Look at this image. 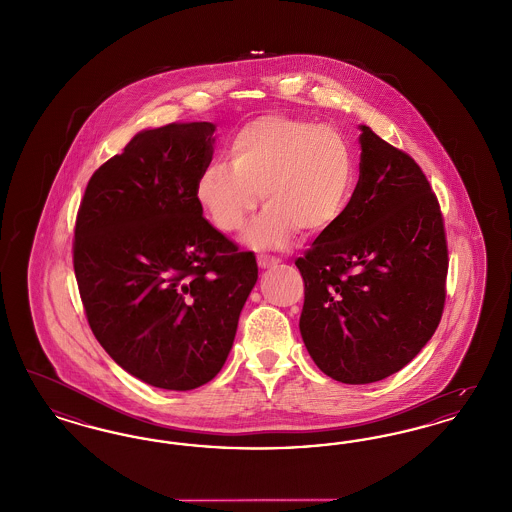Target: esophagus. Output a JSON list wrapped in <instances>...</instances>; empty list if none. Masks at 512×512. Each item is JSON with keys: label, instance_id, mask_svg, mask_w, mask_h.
<instances>
[{"label": "esophagus", "instance_id": "34e87169", "mask_svg": "<svg viewBox=\"0 0 512 512\" xmlns=\"http://www.w3.org/2000/svg\"><path fill=\"white\" fill-rule=\"evenodd\" d=\"M257 263H259V266L261 268H270V266H276L278 263H280V259L278 257H270V255H259L257 257Z\"/></svg>", "mask_w": 512, "mask_h": 512}]
</instances>
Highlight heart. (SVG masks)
Here are the masks:
<instances>
[{
  "instance_id": "heart-1",
  "label": "heart",
  "mask_w": 512,
  "mask_h": 512,
  "mask_svg": "<svg viewBox=\"0 0 512 512\" xmlns=\"http://www.w3.org/2000/svg\"><path fill=\"white\" fill-rule=\"evenodd\" d=\"M228 162L205 167L196 202L223 232H240L263 196L265 213L247 230L253 247H282L297 234L320 236L350 204L356 165L345 137L333 127L261 116L228 144Z\"/></svg>"
}]
</instances>
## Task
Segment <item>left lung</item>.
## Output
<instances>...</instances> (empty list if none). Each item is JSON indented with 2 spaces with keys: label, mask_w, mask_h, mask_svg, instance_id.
<instances>
[{
  "label": "left lung",
  "mask_w": 512,
  "mask_h": 512,
  "mask_svg": "<svg viewBox=\"0 0 512 512\" xmlns=\"http://www.w3.org/2000/svg\"><path fill=\"white\" fill-rule=\"evenodd\" d=\"M360 131L348 209L295 261L305 347L347 385L381 381L419 354L440 324L448 276L444 219L425 173L368 125Z\"/></svg>",
  "instance_id": "obj_1"
}]
</instances>
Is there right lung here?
I'll list each match as a JSON object with an SVG mask.
<instances>
[{
  "instance_id": "1",
  "label": "right lung",
  "mask_w": 512,
  "mask_h": 512,
  "mask_svg": "<svg viewBox=\"0 0 512 512\" xmlns=\"http://www.w3.org/2000/svg\"><path fill=\"white\" fill-rule=\"evenodd\" d=\"M215 125L169 123L137 133L89 179L74 230V272L93 335L144 383L192 390L225 366L257 282L196 202Z\"/></svg>"
}]
</instances>
